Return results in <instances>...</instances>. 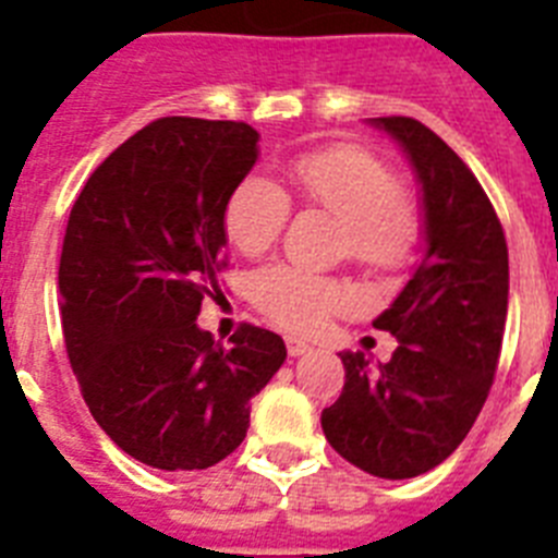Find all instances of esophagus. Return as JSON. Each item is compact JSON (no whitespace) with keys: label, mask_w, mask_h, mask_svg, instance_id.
<instances>
[{"label":"esophagus","mask_w":558,"mask_h":558,"mask_svg":"<svg viewBox=\"0 0 558 558\" xmlns=\"http://www.w3.org/2000/svg\"><path fill=\"white\" fill-rule=\"evenodd\" d=\"M284 343H288L290 357H302V354L310 352V343H304V340H299V338H288Z\"/></svg>","instance_id":"obj_1"}]
</instances>
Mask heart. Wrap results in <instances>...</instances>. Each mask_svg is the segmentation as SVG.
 I'll return each mask as SVG.
<instances>
[{"mask_svg": "<svg viewBox=\"0 0 558 558\" xmlns=\"http://www.w3.org/2000/svg\"><path fill=\"white\" fill-rule=\"evenodd\" d=\"M290 175L307 204L347 223L349 251L357 263L374 270L405 263L416 243V218L386 161L363 147L335 145L295 159ZM288 215V192L265 175H248L226 201V236L245 256L263 254L279 240ZM254 299L288 332H315L347 304V290L324 276L276 265L256 276Z\"/></svg>", "mask_w": 558, "mask_h": 558, "instance_id": "obj_1", "label": "heart"}]
</instances>
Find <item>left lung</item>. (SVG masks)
Listing matches in <instances>:
<instances>
[{
    "label": "left lung",
    "instance_id": "obj_1",
    "mask_svg": "<svg viewBox=\"0 0 558 558\" xmlns=\"http://www.w3.org/2000/svg\"><path fill=\"white\" fill-rule=\"evenodd\" d=\"M368 125L399 145L418 184L422 256L374 327L397 335L388 363L340 352L347 383L324 408L338 456L386 481L450 458L489 397L509 313V248L477 179L445 140L411 117Z\"/></svg>",
    "mask_w": 558,
    "mask_h": 558
}]
</instances>
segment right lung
I'll return each instance as SVG.
<instances>
[{
    "instance_id": "obj_1",
    "label": "right lung",
    "mask_w": 558,
    "mask_h": 558,
    "mask_svg": "<svg viewBox=\"0 0 558 558\" xmlns=\"http://www.w3.org/2000/svg\"><path fill=\"white\" fill-rule=\"evenodd\" d=\"M245 122L165 117L92 172L69 215L58 290L66 354L113 445L192 472L243 445L251 397L288 349L243 324L223 347L198 327L229 243L223 209L259 159Z\"/></svg>"
}]
</instances>
